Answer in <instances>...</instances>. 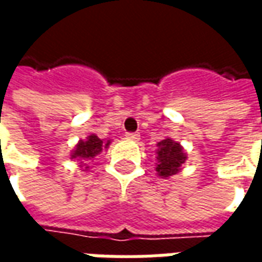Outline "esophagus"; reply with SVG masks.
<instances>
[{"label": "esophagus", "mask_w": 262, "mask_h": 262, "mask_svg": "<svg viewBox=\"0 0 262 262\" xmlns=\"http://www.w3.org/2000/svg\"><path fill=\"white\" fill-rule=\"evenodd\" d=\"M126 137H127V139H130V140H135V142H137V140L140 139V135H139V133H136V132H129V133H126Z\"/></svg>", "instance_id": "esophagus-1"}]
</instances>
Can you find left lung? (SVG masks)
<instances>
[{"instance_id":"8db88e82","label":"left lung","mask_w":262,"mask_h":262,"mask_svg":"<svg viewBox=\"0 0 262 262\" xmlns=\"http://www.w3.org/2000/svg\"><path fill=\"white\" fill-rule=\"evenodd\" d=\"M157 167L156 171L161 178H168L176 176L181 170V165L187 160V154L184 151L180 143L174 142L171 139H164L157 144Z\"/></svg>"}]
</instances>
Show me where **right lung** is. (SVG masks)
Here are the masks:
<instances>
[{"label": "right lung", "instance_id": "obj_1", "mask_svg": "<svg viewBox=\"0 0 262 262\" xmlns=\"http://www.w3.org/2000/svg\"><path fill=\"white\" fill-rule=\"evenodd\" d=\"M109 143H111V140L103 142L101 139H98V136H95V135H91V136L86 137V140L78 142L74 151L71 153V159H78L80 161L94 159L95 156L102 151L103 148H108Z\"/></svg>", "mask_w": 262, "mask_h": 262}]
</instances>
